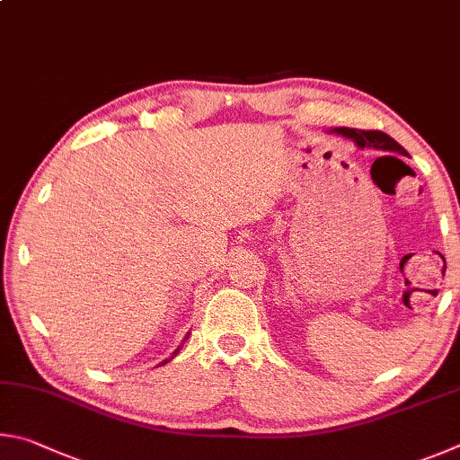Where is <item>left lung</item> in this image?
<instances>
[{
  "label": "left lung",
  "mask_w": 460,
  "mask_h": 460,
  "mask_svg": "<svg viewBox=\"0 0 460 460\" xmlns=\"http://www.w3.org/2000/svg\"><path fill=\"white\" fill-rule=\"evenodd\" d=\"M333 131L341 137H348V139L356 143L359 149L374 147L380 151H392V153H400V155H406V149L402 147L398 141H394L390 135H385L382 131H361V128H349V127H337Z\"/></svg>",
  "instance_id": "obj_1"
}]
</instances>
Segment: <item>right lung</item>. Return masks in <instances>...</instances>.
I'll return each mask as SVG.
<instances>
[{
  "label": "right lung",
  "mask_w": 460,
  "mask_h": 460,
  "mask_svg": "<svg viewBox=\"0 0 460 460\" xmlns=\"http://www.w3.org/2000/svg\"><path fill=\"white\" fill-rule=\"evenodd\" d=\"M188 335H190V333H188ZM188 335H185V340H188ZM181 345H183V343H181ZM181 345H180V348H181ZM180 348H177V349L173 351V356H177V351H180ZM173 356H172V358H169V359H173ZM169 359H165V361H161V364H167V361H169Z\"/></svg>",
  "instance_id": "obj_1"
}]
</instances>
